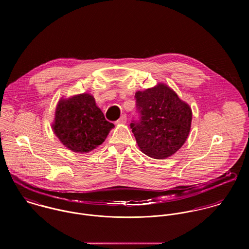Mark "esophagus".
Wrapping results in <instances>:
<instances>
[{
  "instance_id": "esophagus-1",
  "label": "esophagus",
  "mask_w": 249,
  "mask_h": 249,
  "mask_svg": "<svg viewBox=\"0 0 249 249\" xmlns=\"http://www.w3.org/2000/svg\"><path fill=\"white\" fill-rule=\"evenodd\" d=\"M125 123H126V115L125 114H123L120 117V119L116 122V124H124Z\"/></svg>"
}]
</instances>
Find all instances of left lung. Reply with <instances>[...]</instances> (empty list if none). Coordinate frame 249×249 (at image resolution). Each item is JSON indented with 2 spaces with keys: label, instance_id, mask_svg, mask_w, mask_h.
Returning <instances> with one entry per match:
<instances>
[{
  "label": "left lung",
  "instance_id": "obj_1",
  "mask_svg": "<svg viewBox=\"0 0 249 249\" xmlns=\"http://www.w3.org/2000/svg\"><path fill=\"white\" fill-rule=\"evenodd\" d=\"M139 120L130 124L142 152L155 159L172 156L187 140L192 109L166 84L135 94Z\"/></svg>",
  "mask_w": 249,
  "mask_h": 249
}]
</instances>
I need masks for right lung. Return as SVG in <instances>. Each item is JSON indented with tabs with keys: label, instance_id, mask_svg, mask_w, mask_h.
<instances>
[{
	"label": "right lung",
	"instance_id": "add662e5",
	"mask_svg": "<svg viewBox=\"0 0 249 249\" xmlns=\"http://www.w3.org/2000/svg\"><path fill=\"white\" fill-rule=\"evenodd\" d=\"M114 127L89 94L61 99L55 109L53 129L73 152H88L102 144Z\"/></svg>",
	"mask_w": 249,
	"mask_h": 249
}]
</instances>
